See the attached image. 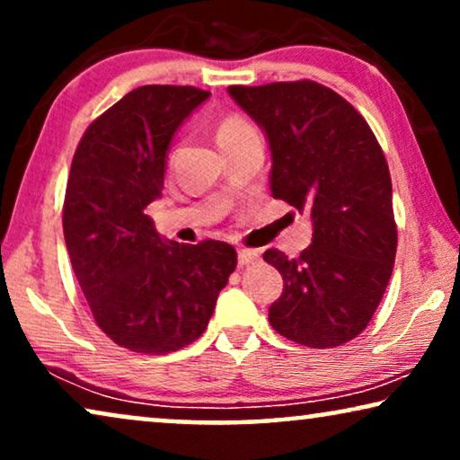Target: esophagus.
<instances>
[{
    "instance_id": "esophagus-1",
    "label": "esophagus",
    "mask_w": 460,
    "mask_h": 460,
    "mask_svg": "<svg viewBox=\"0 0 460 460\" xmlns=\"http://www.w3.org/2000/svg\"><path fill=\"white\" fill-rule=\"evenodd\" d=\"M261 260V253L255 249H238V266H251Z\"/></svg>"
}]
</instances>
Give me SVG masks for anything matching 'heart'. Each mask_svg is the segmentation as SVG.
Listing matches in <instances>:
<instances>
[{"instance_id":"b5f03b06","label":"heart","mask_w":460,"mask_h":460,"mask_svg":"<svg viewBox=\"0 0 460 460\" xmlns=\"http://www.w3.org/2000/svg\"><path fill=\"white\" fill-rule=\"evenodd\" d=\"M253 128L244 121L241 117H228L226 121L219 125L217 129V140H224V137H234V136H241V134H247Z\"/></svg>"}]
</instances>
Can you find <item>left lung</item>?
<instances>
[{
	"label": "left lung",
	"instance_id": "8db88e82",
	"mask_svg": "<svg viewBox=\"0 0 460 460\" xmlns=\"http://www.w3.org/2000/svg\"><path fill=\"white\" fill-rule=\"evenodd\" d=\"M228 93L268 137L272 197L312 217V244L297 260L263 253L285 280L270 324L307 348L348 343L368 326L395 261L385 155L360 112L316 81L230 85Z\"/></svg>",
	"mask_w": 460,
	"mask_h": 460
}]
</instances>
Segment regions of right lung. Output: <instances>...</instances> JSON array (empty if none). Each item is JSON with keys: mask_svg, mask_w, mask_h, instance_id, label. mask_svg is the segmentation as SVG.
I'll return each instance as SVG.
<instances>
[{"mask_svg": "<svg viewBox=\"0 0 460 460\" xmlns=\"http://www.w3.org/2000/svg\"><path fill=\"white\" fill-rule=\"evenodd\" d=\"M209 98L192 85H142L85 129L68 175L62 228L93 320L117 345L169 354L203 335L236 268L222 241L181 244L155 230L172 137Z\"/></svg>", "mask_w": 460, "mask_h": 460, "instance_id": "right-lung-1", "label": "right lung"}]
</instances>
